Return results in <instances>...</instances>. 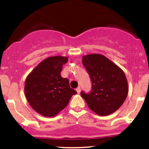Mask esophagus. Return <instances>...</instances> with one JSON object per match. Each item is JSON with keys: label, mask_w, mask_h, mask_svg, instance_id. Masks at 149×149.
Wrapping results in <instances>:
<instances>
[{"label": "esophagus", "mask_w": 149, "mask_h": 149, "mask_svg": "<svg viewBox=\"0 0 149 149\" xmlns=\"http://www.w3.org/2000/svg\"><path fill=\"white\" fill-rule=\"evenodd\" d=\"M76 91H77V92H78V94L80 93V87H78V88H76Z\"/></svg>", "instance_id": "1"}]
</instances>
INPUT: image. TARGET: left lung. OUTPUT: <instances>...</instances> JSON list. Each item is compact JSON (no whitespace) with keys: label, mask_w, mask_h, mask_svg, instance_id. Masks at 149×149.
<instances>
[{"label":"left lung","mask_w":149,"mask_h":149,"mask_svg":"<svg viewBox=\"0 0 149 149\" xmlns=\"http://www.w3.org/2000/svg\"><path fill=\"white\" fill-rule=\"evenodd\" d=\"M82 58L92 84L90 93L82 91L80 95L97 115L113 113L122 106L127 97L128 84L125 73L102 54H90Z\"/></svg>","instance_id":"obj_1"}]
</instances>
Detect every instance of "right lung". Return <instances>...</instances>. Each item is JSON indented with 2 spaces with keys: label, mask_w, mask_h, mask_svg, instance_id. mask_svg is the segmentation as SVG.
<instances>
[{
  "label": "right lung",
  "mask_w": 149,
  "mask_h": 149,
  "mask_svg": "<svg viewBox=\"0 0 149 149\" xmlns=\"http://www.w3.org/2000/svg\"><path fill=\"white\" fill-rule=\"evenodd\" d=\"M67 57L46 58L31 72L25 80V96L30 106L45 117H54L69 104L77 92L70 88L67 78L61 76Z\"/></svg>",
  "instance_id": "obj_1"
}]
</instances>
